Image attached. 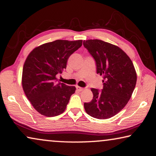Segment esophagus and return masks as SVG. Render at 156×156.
I'll use <instances>...</instances> for the list:
<instances>
[{
    "label": "esophagus",
    "mask_w": 156,
    "mask_h": 156,
    "mask_svg": "<svg viewBox=\"0 0 156 156\" xmlns=\"http://www.w3.org/2000/svg\"><path fill=\"white\" fill-rule=\"evenodd\" d=\"M76 89H77L78 91H82L84 90V88L80 87H78V86H76Z\"/></svg>",
    "instance_id": "34e87169"
}]
</instances>
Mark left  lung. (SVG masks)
I'll list each match as a JSON object with an SVG mask.
<instances>
[{
    "label": "left lung",
    "mask_w": 156,
    "mask_h": 156,
    "mask_svg": "<svg viewBox=\"0 0 156 156\" xmlns=\"http://www.w3.org/2000/svg\"><path fill=\"white\" fill-rule=\"evenodd\" d=\"M94 58L97 73L103 76V88H91L93 99L84 102L87 114L97 119H107L119 113L131 98L137 76L129 57L119 47L98 39L83 41Z\"/></svg>",
    "instance_id": "1"
}]
</instances>
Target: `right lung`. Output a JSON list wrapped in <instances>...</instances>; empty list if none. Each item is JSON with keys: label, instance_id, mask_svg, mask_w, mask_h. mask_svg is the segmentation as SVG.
Returning a JSON list of instances; mask_svg holds the SVG:
<instances>
[{"label": "right lung", "instance_id": "add662e5", "mask_svg": "<svg viewBox=\"0 0 156 156\" xmlns=\"http://www.w3.org/2000/svg\"><path fill=\"white\" fill-rule=\"evenodd\" d=\"M82 44V40H56L36 47L29 54L23 69V88L41 114L54 117L65 112L76 87L57 83L56 76L62 73L69 57Z\"/></svg>", "mask_w": 156, "mask_h": 156}]
</instances>
